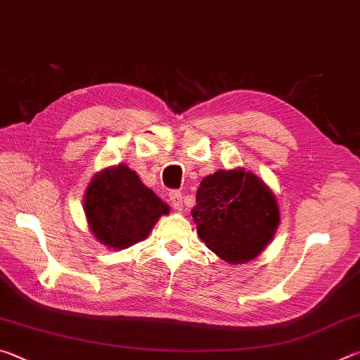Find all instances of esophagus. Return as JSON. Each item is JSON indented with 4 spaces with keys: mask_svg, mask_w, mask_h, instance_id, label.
Listing matches in <instances>:
<instances>
[{
    "mask_svg": "<svg viewBox=\"0 0 360 360\" xmlns=\"http://www.w3.org/2000/svg\"><path fill=\"white\" fill-rule=\"evenodd\" d=\"M169 198V203H172L173 208L176 211H181L182 210V193L179 191H172L168 195Z\"/></svg>",
    "mask_w": 360,
    "mask_h": 360,
    "instance_id": "1",
    "label": "esophagus"
}]
</instances>
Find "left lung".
<instances>
[{
  "label": "left lung",
  "instance_id": "left-lung-1",
  "mask_svg": "<svg viewBox=\"0 0 360 360\" xmlns=\"http://www.w3.org/2000/svg\"><path fill=\"white\" fill-rule=\"evenodd\" d=\"M191 212L200 238L229 264L257 257L279 225V208L270 187L243 168L206 176Z\"/></svg>",
  "mask_w": 360,
  "mask_h": 360
}]
</instances>
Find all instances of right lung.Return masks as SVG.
<instances>
[{"label":"right lung","instance_id":"1","mask_svg":"<svg viewBox=\"0 0 360 360\" xmlns=\"http://www.w3.org/2000/svg\"><path fill=\"white\" fill-rule=\"evenodd\" d=\"M84 211L96 240L108 248L125 249L148 238L169 208L133 169L117 165L94 176L84 195Z\"/></svg>","mask_w":360,"mask_h":360}]
</instances>
